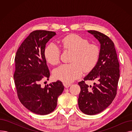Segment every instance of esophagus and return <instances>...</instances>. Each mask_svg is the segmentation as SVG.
<instances>
[{
    "instance_id": "esophagus-1",
    "label": "esophagus",
    "mask_w": 132,
    "mask_h": 132,
    "mask_svg": "<svg viewBox=\"0 0 132 132\" xmlns=\"http://www.w3.org/2000/svg\"><path fill=\"white\" fill-rule=\"evenodd\" d=\"M64 87H65L66 88H67L70 87L71 86V84H66V83H64Z\"/></svg>"
}]
</instances>
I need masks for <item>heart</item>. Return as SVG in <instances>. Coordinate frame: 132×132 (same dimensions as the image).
Returning a JSON list of instances; mask_svg holds the SVG:
<instances>
[{"label":"heart","instance_id":"1","mask_svg":"<svg viewBox=\"0 0 132 132\" xmlns=\"http://www.w3.org/2000/svg\"><path fill=\"white\" fill-rule=\"evenodd\" d=\"M62 48L72 52L68 64L61 65L53 71L54 78L65 83H71L79 78L83 71L93 70L98 61L100 49L96 44H89V40L77 34H70L61 40ZM46 61L51 65L60 62V50L54 43L48 44L44 50Z\"/></svg>","mask_w":132,"mask_h":132}]
</instances>
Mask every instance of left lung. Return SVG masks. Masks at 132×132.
<instances>
[{
    "label": "left lung",
    "instance_id": "left-lung-1",
    "mask_svg": "<svg viewBox=\"0 0 132 132\" xmlns=\"http://www.w3.org/2000/svg\"><path fill=\"white\" fill-rule=\"evenodd\" d=\"M97 39L101 44L98 61L95 67L78 83L81 92L78 105L81 111L88 115L99 113L107 108L117 94L120 77L119 63L112 40L103 33L88 30ZM87 80H95L93 86L85 83Z\"/></svg>",
    "mask_w": 132,
    "mask_h": 132
}]
</instances>
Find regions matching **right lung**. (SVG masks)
I'll list each match as a JSON object with an SVG mask.
<instances>
[{"label":"right lung","mask_w":132,"mask_h":132,"mask_svg":"<svg viewBox=\"0 0 132 132\" xmlns=\"http://www.w3.org/2000/svg\"><path fill=\"white\" fill-rule=\"evenodd\" d=\"M56 35L53 31L35 30L31 32L21 44L15 57L14 79L18 98L33 113L46 115L53 112L58 97L64 87L58 80L41 86L44 78L48 79L50 71L44 56L46 44Z\"/></svg>","instance_id":"obj_1"}]
</instances>
